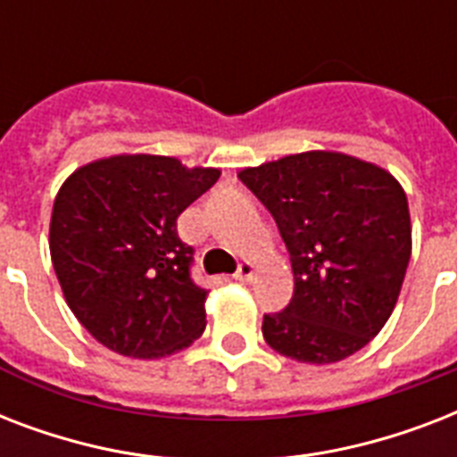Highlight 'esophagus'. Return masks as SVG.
I'll return each instance as SVG.
<instances>
[{"instance_id": "esophagus-1", "label": "esophagus", "mask_w": 457, "mask_h": 457, "mask_svg": "<svg viewBox=\"0 0 457 457\" xmlns=\"http://www.w3.org/2000/svg\"><path fill=\"white\" fill-rule=\"evenodd\" d=\"M253 275H256V265L251 263V261H244V263H239V268H237L235 278L239 279V282H251L253 279Z\"/></svg>"}]
</instances>
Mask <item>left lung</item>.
<instances>
[{"instance_id": "left-lung-1", "label": "left lung", "mask_w": 457, "mask_h": 457, "mask_svg": "<svg viewBox=\"0 0 457 457\" xmlns=\"http://www.w3.org/2000/svg\"><path fill=\"white\" fill-rule=\"evenodd\" d=\"M239 179L270 211L292 258V301L263 315L268 346L312 365L361 351L386 325L411 261L403 187L339 152L292 154Z\"/></svg>"}]
</instances>
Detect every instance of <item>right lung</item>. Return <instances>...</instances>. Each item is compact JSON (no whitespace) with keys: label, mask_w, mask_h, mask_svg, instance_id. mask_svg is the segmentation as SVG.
<instances>
[{"label":"right lung","mask_w":457,"mask_h":457,"mask_svg":"<svg viewBox=\"0 0 457 457\" xmlns=\"http://www.w3.org/2000/svg\"><path fill=\"white\" fill-rule=\"evenodd\" d=\"M218 168L120 154L82 165L61 185L49 222L54 272L68 308L111 351L163 358L206 329V289L178 218L218 182Z\"/></svg>","instance_id":"1"}]
</instances>
